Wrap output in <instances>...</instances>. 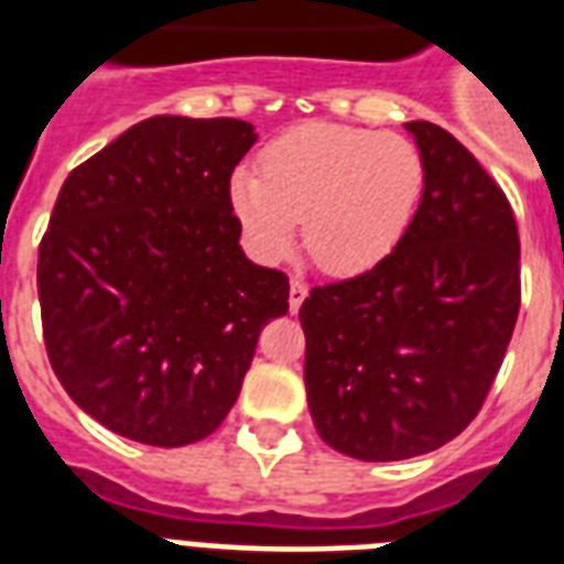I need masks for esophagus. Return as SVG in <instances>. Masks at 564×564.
Returning a JSON list of instances; mask_svg holds the SVG:
<instances>
[{
    "label": "esophagus",
    "mask_w": 564,
    "mask_h": 564,
    "mask_svg": "<svg viewBox=\"0 0 564 564\" xmlns=\"http://www.w3.org/2000/svg\"><path fill=\"white\" fill-rule=\"evenodd\" d=\"M305 296H308V285H305V282L300 276L291 279V294H288V305H291V312L296 314V308L303 305Z\"/></svg>",
    "instance_id": "1"
}]
</instances>
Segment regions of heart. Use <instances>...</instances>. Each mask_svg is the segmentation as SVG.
<instances>
[{"mask_svg": "<svg viewBox=\"0 0 564 564\" xmlns=\"http://www.w3.org/2000/svg\"><path fill=\"white\" fill-rule=\"evenodd\" d=\"M423 185V155L403 134L305 123L261 152V173L238 170L229 199L264 259L288 256L303 220L308 259L329 276H356L400 247Z\"/></svg>", "mask_w": 564, "mask_h": 564, "instance_id": "b5f03b06", "label": "heart"}]
</instances>
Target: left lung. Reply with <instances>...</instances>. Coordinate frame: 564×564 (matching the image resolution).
<instances>
[{
    "mask_svg": "<svg viewBox=\"0 0 564 564\" xmlns=\"http://www.w3.org/2000/svg\"><path fill=\"white\" fill-rule=\"evenodd\" d=\"M405 129L426 167L409 232L377 268L314 285L300 308L314 426L361 462L456 438L486 403L521 308V241L500 185L447 129Z\"/></svg>",
    "mask_w": 564,
    "mask_h": 564,
    "instance_id": "1",
    "label": "left lung"
}]
</instances>
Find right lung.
I'll return each mask as SVG.
<instances>
[{
    "instance_id": "1",
    "label": "right lung",
    "mask_w": 564,
    "mask_h": 564,
    "mask_svg": "<svg viewBox=\"0 0 564 564\" xmlns=\"http://www.w3.org/2000/svg\"><path fill=\"white\" fill-rule=\"evenodd\" d=\"M259 134L159 115L61 185L37 252L43 341L73 403L123 438L185 447L241 394L288 276L243 256L229 182Z\"/></svg>"
}]
</instances>
